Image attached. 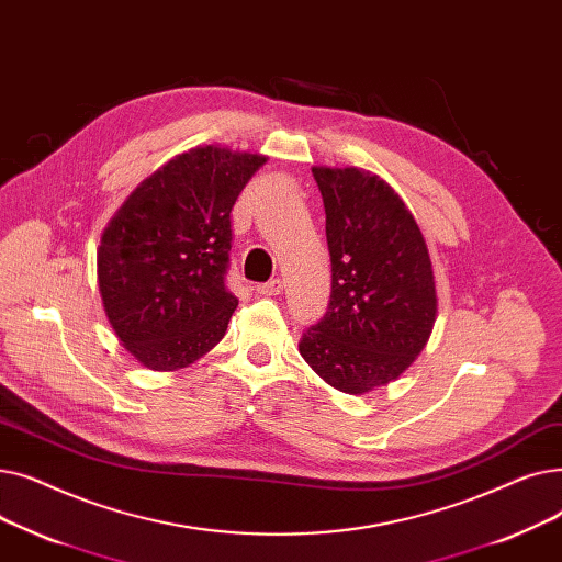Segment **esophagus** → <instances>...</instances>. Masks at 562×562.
<instances>
[{"mask_svg": "<svg viewBox=\"0 0 562 562\" xmlns=\"http://www.w3.org/2000/svg\"><path fill=\"white\" fill-rule=\"evenodd\" d=\"M256 292H258V295H265V297L281 295V292H283V281L281 279H272V281H267V283H260V285H256Z\"/></svg>", "mask_w": 562, "mask_h": 562, "instance_id": "1", "label": "esophagus"}]
</instances>
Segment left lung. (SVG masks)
Returning <instances> with one entry per match:
<instances>
[{
  "label": "left lung",
  "mask_w": 562,
  "mask_h": 562,
  "mask_svg": "<svg viewBox=\"0 0 562 562\" xmlns=\"http://www.w3.org/2000/svg\"><path fill=\"white\" fill-rule=\"evenodd\" d=\"M327 212L331 300L300 355L329 386L363 395L416 361L437 319L425 237L393 187L357 167H313Z\"/></svg>",
  "instance_id": "left-lung-1"
}]
</instances>
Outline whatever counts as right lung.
I'll list each match as a JSON object with an SVG mask.
<instances>
[{"mask_svg": "<svg viewBox=\"0 0 562 562\" xmlns=\"http://www.w3.org/2000/svg\"><path fill=\"white\" fill-rule=\"evenodd\" d=\"M265 162V155L220 144L190 148L139 182L104 226V315L142 366L171 372L224 338L237 308L224 283L231 210Z\"/></svg>", "mask_w": 562, "mask_h": 562, "instance_id": "obj_1", "label": "right lung"}]
</instances>
